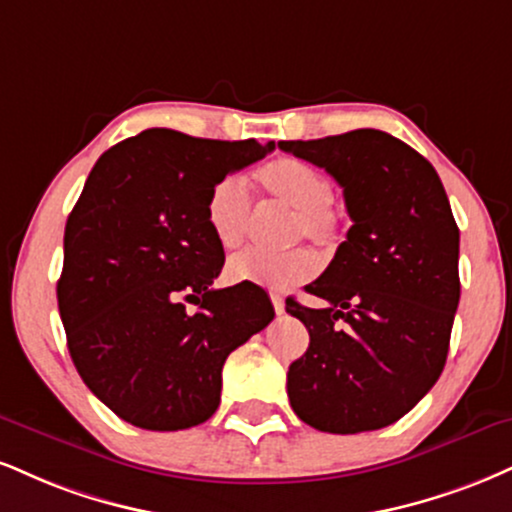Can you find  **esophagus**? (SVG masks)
Listing matches in <instances>:
<instances>
[{"label": "esophagus", "mask_w": 512, "mask_h": 512, "mask_svg": "<svg viewBox=\"0 0 512 512\" xmlns=\"http://www.w3.org/2000/svg\"><path fill=\"white\" fill-rule=\"evenodd\" d=\"M272 305H274L276 315H283V310H286V303H283V298L279 293H272Z\"/></svg>", "instance_id": "34e87169"}]
</instances>
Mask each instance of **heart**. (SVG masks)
I'll use <instances>...</instances> for the list:
<instances>
[{
  "label": "heart",
  "mask_w": 512,
  "mask_h": 512,
  "mask_svg": "<svg viewBox=\"0 0 512 512\" xmlns=\"http://www.w3.org/2000/svg\"><path fill=\"white\" fill-rule=\"evenodd\" d=\"M257 181L269 200L293 209L286 233L291 243L307 238L317 245H334L341 238L343 219L331 202L334 188L315 166L295 157H276L257 171ZM205 219L221 248L231 250L243 243L252 219L248 183L236 174L219 178L207 195ZM315 272L317 260L307 250H243L233 255L226 267L231 281L255 283L264 288L295 286L312 279Z\"/></svg>",
  "instance_id": "1"
}]
</instances>
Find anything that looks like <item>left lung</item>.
I'll list each match as a JSON object with an SVG mask.
<instances>
[{"label": "left lung", "instance_id": "left-lung-1", "mask_svg": "<svg viewBox=\"0 0 512 512\" xmlns=\"http://www.w3.org/2000/svg\"><path fill=\"white\" fill-rule=\"evenodd\" d=\"M283 152L336 178L353 219L324 274L286 300L310 346L288 367V398L329 434L389 427L441 377L460 300V231L439 174L420 152L374 128L281 140Z\"/></svg>", "mask_w": 512, "mask_h": 512}]
</instances>
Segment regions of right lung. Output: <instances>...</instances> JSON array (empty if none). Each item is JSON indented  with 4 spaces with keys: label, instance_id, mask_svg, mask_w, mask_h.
I'll list each match as a JSON object with an SVG mask.
<instances>
[{
    "label": "right lung",
    "instance_id": "add662e5",
    "mask_svg": "<svg viewBox=\"0 0 512 512\" xmlns=\"http://www.w3.org/2000/svg\"><path fill=\"white\" fill-rule=\"evenodd\" d=\"M272 150L147 128L92 166L66 221L57 300L80 379L121 420L150 432L209 420L226 357L274 319L255 283L212 288L224 248L205 219L214 183Z\"/></svg>",
    "mask_w": 512,
    "mask_h": 512
}]
</instances>
